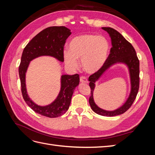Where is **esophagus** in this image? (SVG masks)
<instances>
[{"mask_svg":"<svg viewBox=\"0 0 155 155\" xmlns=\"http://www.w3.org/2000/svg\"><path fill=\"white\" fill-rule=\"evenodd\" d=\"M80 82L83 83H88V79L85 76H81L80 78Z\"/></svg>","mask_w":155,"mask_h":155,"instance_id":"obj_1","label":"esophagus"}]
</instances>
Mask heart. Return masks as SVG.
Here are the masks:
<instances>
[{
    "instance_id": "heart-1",
    "label": "heart",
    "mask_w": 155,
    "mask_h": 155,
    "mask_svg": "<svg viewBox=\"0 0 155 155\" xmlns=\"http://www.w3.org/2000/svg\"><path fill=\"white\" fill-rule=\"evenodd\" d=\"M110 46L105 37L94 34H84L74 37L69 43V50L63 51L67 66L72 69L81 66L87 73L93 74L100 70L109 56Z\"/></svg>"
}]
</instances>
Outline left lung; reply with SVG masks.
Wrapping results in <instances>:
<instances>
[{
	"label": "left lung",
	"mask_w": 155,
	"mask_h": 155,
	"mask_svg": "<svg viewBox=\"0 0 155 155\" xmlns=\"http://www.w3.org/2000/svg\"><path fill=\"white\" fill-rule=\"evenodd\" d=\"M102 29L109 34L111 39L112 48L103 67L88 78V81H90L89 86L91 89L89 104L92 110L97 114L105 116H115L124 114L127 110L132 105L137 97L140 83V63L134 47L124 38L122 35L110 27H103ZM116 63H123L128 67L131 85V92L128 100L122 106L114 111H105L98 107L93 100V93L95 88V83L107 69Z\"/></svg>",
	"instance_id": "1"
}]
</instances>
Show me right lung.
Wrapping results in <instances>:
<instances>
[{
    "instance_id": "1",
    "label": "right lung",
    "mask_w": 155,
    "mask_h": 155,
    "mask_svg": "<svg viewBox=\"0 0 155 155\" xmlns=\"http://www.w3.org/2000/svg\"><path fill=\"white\" fill-rule=\"evenodd\" d=\"M70 34V30L65 26L48 27L39 32L28 43L21 56L18 74L22 97L33 110L48 118L59 117L68 110L74 89L79 83V74L61 76V90L57 98L50 105L40 106L35 104L27 94L26 70L31 61L40 56H51L63 62L64 45Z\"/></svg>"
}]
</instances>
